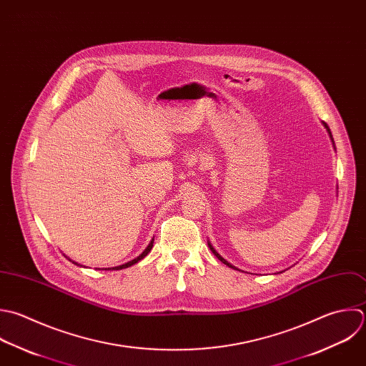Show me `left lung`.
I'll use <instances>...</instances> for the list:
<instances>
[{
	"label": "left lung",
	"instance_id": "1",
	"mask_svg": "<svg viewBox=\"0 0 366 366\" xmlns=\"http://www.w3.org/2000/svg\"><path fill=\"white\" fill-rule=\"evenodd\" d=\"M324 125H325V128H327V131H328V132H330V135H331V139H332V134H331V129H330V127H328V125H327V124H325V122H324ZM332 142H334V139H332ZM208 245H209V248H211V251H212V254H214V255H215V257H217V258H218V259H219V261H221V262H222V264H225V265H228V267H229V268H234V267H232V265H231V264H228V262H227V261H225V259H224V258H222V257H221V255H219V254H218V252H217V251H215V249H214V248H212V245H211V244H208Z\"/></svg>",
	"mask_w": 366,
	"mask_h": 366
}]
</instances>
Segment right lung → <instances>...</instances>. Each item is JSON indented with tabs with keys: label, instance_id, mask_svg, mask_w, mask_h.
I'll return each mask as SVG.
<instances>
[{
	"label": "right lung",
	"instance_id": "obj_1",
	"mask_svg": "<svg viewBox=\"0 0 366 366\" xmlns=\"http://www.w3.org/2000/svg\"><path fill=\"white\" fill-rule=\"evenodd\" d=\"M152 244H154V239L151 241V244L147 247V249L139 255V257H137L135 259H132V261H129V262H127V264H124V265H119V267H115V268H112V269H122V268H128V267H131V265H134V264H137L138 261H141L142 258H145L147 255H148V252L152 249ZM111 268H108V271H109Z\"/></svg>",
	"mask_w": 366,
	"mask_h": 366
}]
</instances>
